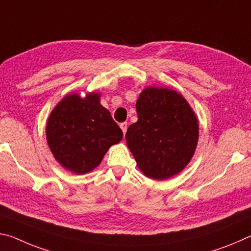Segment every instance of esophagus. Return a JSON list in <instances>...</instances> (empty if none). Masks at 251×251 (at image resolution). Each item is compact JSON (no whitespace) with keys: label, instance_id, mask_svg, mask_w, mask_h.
Here are the masks:
<instances>
[{"label":"esophagus","instance_id":"34e87169","mask_svg":"<svg viewBox=\"0 0 251 251\" xmlns=\"http://www.w3.org/2000/svg\"><path fill=\"white\" fill-rule=\"evenodd\" d=\"M121 128L123 130V134H126V130H127V123H122L121 124Z\"/></svg>","mask_w":251,"mask_h":251}]
</instances>
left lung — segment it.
Segmentation results:
<instances>
[{"label":"left lung","instance_id":"obj_1","mask_svg":"<svg viewBox=\"0 0 251 251\" xmlns=\"http://www.w3.org/2000/svg\"><path fill=\"white\" fill-rule=\"evenodd\" d=\"M137 122L126 133V143L141 172L163 181L176 176L193 157L199 121L176 90L149 86L136 101Z\"/></svg>","mask_w":251,"mask_h":251}]
</instances>
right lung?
Listing matches in <instances>:
<instances>
[{"label":"right lung","mask_w":251,"mask_h":251,"mask_svg":"<svg viewBox=\"0 0 251 251\" xmlns=\"http://www.w3.org/2000/svg\"><path fill=\"white\" fill-rule=\"evenodd\" d=\"M48 146L59 164L75 174L91 172L100 164L123 132L100 105V93L85 97L73 93L63 97L49 115L46 127Z\"/></svg>","instance_id":"obj_1"}]
</instances>
